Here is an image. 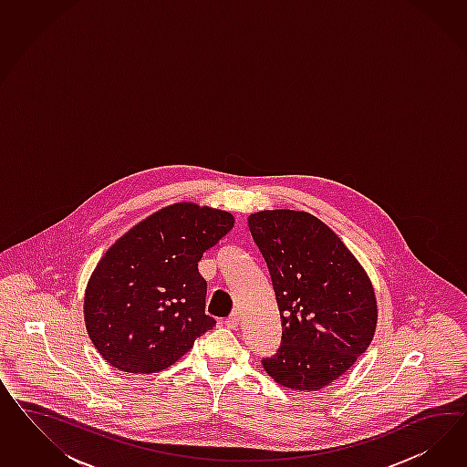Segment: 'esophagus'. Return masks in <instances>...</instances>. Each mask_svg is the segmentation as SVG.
Listing matches in <instances>:
<instances>
[{
  "label": "esophagus",
  "mask_w": 467,
  "mask_h": 467,
  "mask_svg": "<svg viewBox=\"0 0 467 467\" xmlns=\"http://www.w3.org/2000/svg\"><path fill=\"white\" fill-rule=\"evenodd\" d=\"M240 326V315L238 313H231L226 318L227 328H236Z\"/></svg>",
  "instance_id": "34e87169"
}]
</instances>
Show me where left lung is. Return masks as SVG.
I'll return each mask as SVG.
<instances>
[{
    "label": "left lung",
    "instance_id": "obj_1",
    "mask_svg": "<svg viewBox=\"0 0 467 467\" xmlns=\"http://www.w3.org/2000/svg\"><path fill=\"white\" fill-rule=\"evenodd\" d=\"M283 322L277 353L262 365L293 390H320L365 353L375 336L377 297L361 264L320 219L301 211L248 217Z\"/></svg>",
    "mask_w": 467,
    "mask_h": 467
}]
</instances>
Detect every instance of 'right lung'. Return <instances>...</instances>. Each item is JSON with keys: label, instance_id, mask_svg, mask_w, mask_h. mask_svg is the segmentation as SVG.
<instances>
[{"label": "right lung", "instance_id": "add662e5", "mask_svg": "<svg viewBox=\"0 0 467 467\" xmlns=\"http://www.w3.org/2000/svg\"><path fill=\"white\" fill-rule=\"evenodd\" d=\"M233 226L226 211L172 203L104 254L85 289L84 317L88 337L111 367L157 373L215 326L205 315L207 283L198 262Z\"/></svg>", "mask_w": 467, "mask_h": 467}]
</instances>
